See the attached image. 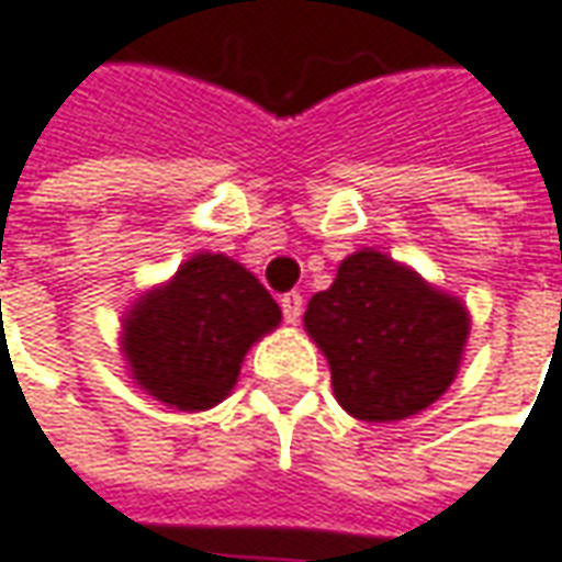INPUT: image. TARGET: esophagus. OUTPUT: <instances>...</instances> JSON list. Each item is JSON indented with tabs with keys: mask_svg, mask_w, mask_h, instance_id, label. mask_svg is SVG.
Masks as SVG:
<instances>
[{
	"mask_svg": "<svg viewBox=\"0 0 562 562\" xmlns=\"http://www.w3.org/2000/svg\"><path fill=\"white\" fill-rule=\"evenodd\" d=\"M280 307L285 324H299V317H302V311H305V299H302L299 292H285L280 299Z\"/></svg>",
	"mask_w": 562,
	"mask_h": 562,
	"instance_id": "esophagus-1",
	"label": "esophagus"
}]
</instances>
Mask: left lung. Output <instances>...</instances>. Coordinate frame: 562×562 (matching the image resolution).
<instances>
[{
	"instance_id": "8db88e82",
	"label": "left lung",
	"mask_w": 562,
	"mask_h": 562,
	"mask_svg": "<svg viewBox=\"0 0 562 562\" xmlns=\"http://www.w3.org/2000/svg\"><path fill=\"white\" fill-rule=\"evenodd\" d=\"M469 327L459 299L371 248L346 257L305 311L336 403L358 422H403L437 403L459 374Z\"/></svg>"
}]
</instances>
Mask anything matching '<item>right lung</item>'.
Listing matches in <instances>:
<instances>
[{
  "mask_svg": "<svg viewBox=\"0 0 562 562\" xmlns=\"http://www.w3.org/2000/svg\"><path fill=\"white\" fill-rule=\"evenodd\" d=\"M280 321V305L255 273L233 257L201 251L132 305L122 352L144 393L204 412L233 393L248 349Z\"/></svg>",
  "mask_w": 562,
  "mask_h": 562,
  "instance_id": "obj_1",
  "label": "right lung"
}]
</instances>
